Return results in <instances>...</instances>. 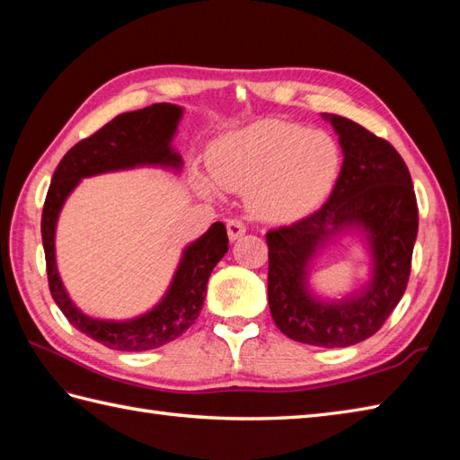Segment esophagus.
<instances>
[{
	"label": "esophagus",
	"mask_w": 460,
	"mask_h": 460,
	"mask_svg": "<svg viewBox=\"0 0 460 460\" xmlns=\"http://www.w3.org/2000/svg\"><path fill=\"white\" fill-rule=\"evenodd\" d=\"M245 233H247V227H245V223H243V221H239V219H229L227 221V235H229L231 241L241 239L243 235H245Z\"/></svg>",
	"instance_id": "esophagus-1"
}]
</instances>
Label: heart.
Listing matches in <instances>:
<instances>
[{
  "label": "heart",
  "mask_w": 460,
  "mask_h": 460,
  "mask_svg": "<svg viewBox=\"0 0 460 460\" xmlns=\"http://www.w3.org/2000/svg\"><path fill=\"white\" fill-rule=\"evenodd\" d=\"M341 168L338 142L328 132L267 120L223 134L208 152V175L198 190L215 198L219 188L245 191L261 219H288L324 201Z\"/></svg>",
  "instance_id": "1"
}]
</instances>
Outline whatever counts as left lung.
I'll list each match as a JSON object with an SVG mask.
<instances>
[{"mask_svg":"<svg viewBox=\"0 0 460 460\" xmlns=\"http://www.w3.org/2000/svg\"><path fill=\"white\" fill-rule=\"evenodd\" d=\"M344 164L330 199L288 227L270 229L269 306L282 334L302 344L346 348L374 336L399 305L411 272L419 213L411 173L392 144L338 114ZM368 259L367 279L340 297L315 290V261L341 240Z\"/></svg>","mask_w":460,"mask_h":460,"instance_id":"8db88e82","label":"left lung"}]
</instances>
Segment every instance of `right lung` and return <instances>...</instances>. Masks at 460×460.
Wrapping results in <instances>:
<instances>
[{
	"label": "right lung",
	"mask_w": 460,
	"mask_h": 460,
	"mask_svg": "<svg viewBox=\"0 0 460 460\" xmlns=\"http://www.w3.org/2000/svg\"><path fill=\"white\" fill-rule=\"evenodd\" d=\"M183 109L160 102L146 109L116 116L91 138L81 140L65 154L49 185L41 237L47 261L51 296L71 324L83 334L120 351H144L160 348L180 338L199 316L205 287L215 265L229 251L227 229L215 221L201 237L183 247L168 288L152 308L138 316L112 320L93 318L75 305L57 269L55 235L65 203L76 185L94 175L128 172L138 168H160L172 173L183 170L181 154L173 148Z\"/></svg>",
	"instance_id": "add662e5"
}]
</instances>
